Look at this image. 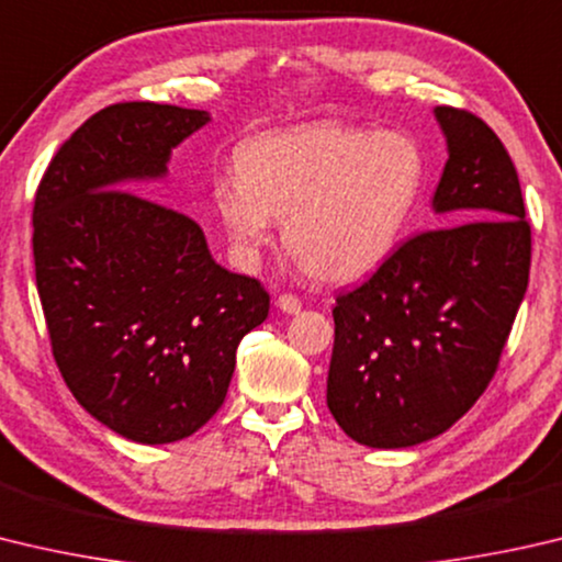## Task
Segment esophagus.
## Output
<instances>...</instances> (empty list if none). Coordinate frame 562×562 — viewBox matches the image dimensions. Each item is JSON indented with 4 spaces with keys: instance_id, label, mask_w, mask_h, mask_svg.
Returning <instances> with one entry per match:
<instances>
[{
    "instance_id": "1",
    "label": "esophagus",
    "mask_w": 562,
    "mask_h": 562,
    "mask_svg": "<svg viewBox=\"0 0 562 562\" xmlns=\"http://www.w3.org/2000/svg\"><path fill=\"white\" fill-rule=\"evenodd\" d=\"M274 304H278V310L284 312V314H300L302 312V302H300V297H294V294H280V297L274 300Z\"/></svg>"
}]
</instances>
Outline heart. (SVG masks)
Segmentation results:
<instances>
[{
  "label": "heart",
  "instance_id": "obj_1",
  "mask_svg": "<svg viewBox=\"0 0 562 562\" xmlns=\"http://www.w3.org/2000/svg\"><path fill=\"white\" fill-rule=\"evenodd\" d=\"M423 177L411 135L326 120L246 142L236 175L213 181L211 206L243 260L258 258L284 218V250L314 280L344 284L393 252Z\"/></svg>",
  "mask_w": 562,
  "mask_h": 562
}]
</instances>
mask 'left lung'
<instances>
[{
	"mask_svg": "<svg viewBox=\"0 0 562 562\" xmlns=\"http://www.w3.org/2000/svg\"><path fill=\"white\" fill-rule=\"evenodd\" d=\"M435 117L450 155L432 196L445 228L397 246L331 312L326 405L375 450L432 440L479 401L528 288L530 226L512 157L472 112L442 105Z\"/></svg>",
	"mask_w": 562,
	"mask_h": 562,
	"instance_id": "1",
	"label": "left lung"
}]
</instances>
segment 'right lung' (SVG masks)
Returning a JSON list of instances; mask_svg holds the SVG:
<instances>
[{"label":"right lung","mask_w":562,"mask_h":562,"mask_svg":"<svg viewBox=\"0 0 562 562\" xmlns=\"http://www.w3.org/2000/svg\"><path fill=\"white\" fill-rule=\"evenodd\" d=\"M211 115L159 103L95 112L50 159L34 199V265L70 393L112 432L183 440L226 401L243 336L270 294L211 258L196 221L127 191L167 177Z\"/></svg>","instance_id":"1"}]
</instances>
